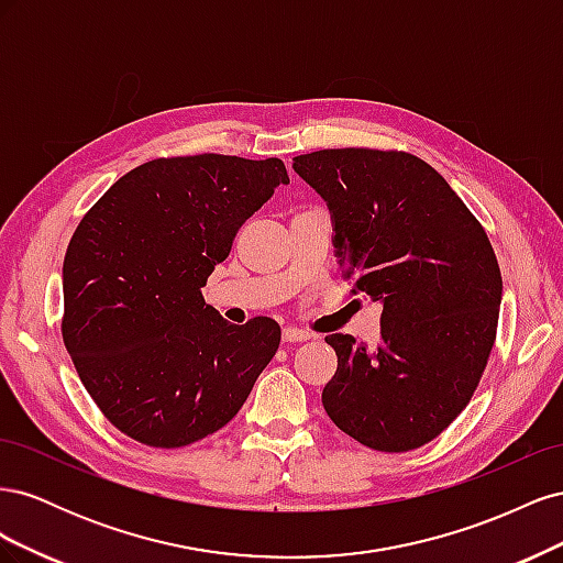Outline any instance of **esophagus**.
I'll return each instance as SVG.
<instances>
[{
	"label": "esophagus",
	"mask_w": 563,
	"mask_h": 563,
	"mask_svg": "<svg viewBox=\"0 0 563 563\" xmlns=\"http://www.w3.org/2000/svg\"><path fill=\"white\" fill-rule=\"evenodd\" d=\"M282 338H284V343H302V340H310L312 333L310 331H302V329H296V327H286L282 331Z\"/></svg>",
	"instance_id": "obj_1"
}]
</instances>
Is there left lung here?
Here are the masks:
<instances>
[{
    "instance_id": "left-lung-1",
    "label": "left lung",
    "mask_w": 563,
    "mask_h": 563,
    "mask_svg": "<svg viewBox=\"0 0 563 563\" xmlns=\"http://www.w3.org/2000/svg\"><path fill=\"white\" fill-rule=\"evenodd\" d=\"M329 201L352 294L383 302L380 343L331 333L338 368L321 404L383 453L428 444L463 413L496 343L503 277L474 213L411 152L338 147L294 162Z\"/></svg>"
}]
</instances>
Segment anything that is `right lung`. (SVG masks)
<instances>
[{
	"mask_svg": "<svg viewBox=\"0 0 563 563\" xmlns=\"http://www.w3.org/2000/svg\"><path fill=\"white\" fill-rule=\"evenodd\" d=\"M288 183L282 159L159 157L84 213L63 261V343L119 432L178 449L228 424L275 356V319L230 323L201 286Z\"/></svg>",
	"mask_w": 563,
	"mask_h": 563,
	"instance_id": "1",
	"label": "right lung"
}]
</instances>
